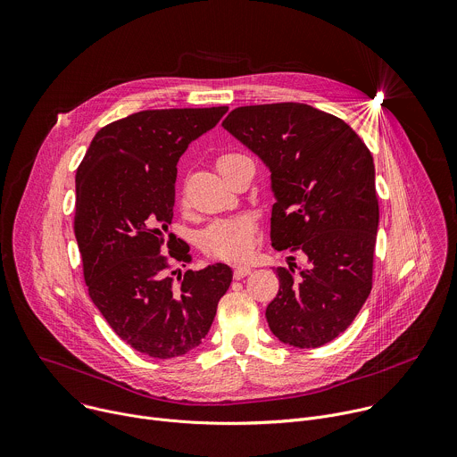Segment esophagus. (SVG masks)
Returning <instances> with one entry per match:
<instances>
[{
    "mask_svg": "<svg viewBox=\"0 0 457 457\" xmlns=\"http://www.w3.org/2000/svg\"><path fill=\"white\" fill-rule=\"evenodd\" d=\"M252 271V268L250 266H246V264H243V266H236L234 268V278L236 279H243V278H246L248 273Z\"/></svg>",
    "mask_w": 457,
    "mask_h": 457,
    "instance_id": "obj_1",
    "label": "esophagus"
}]
</instances>
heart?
I'll return each mask as SVG.
<instances>
[{
  "label": "heart",
  "mask_w": 457,
  "mask_h": 457,
  "mask_svg": "<svg viewBox=\"0 0 457 457\" xmlns=\"http://www.w3.org/2000/svg\"><path fill=\"white\" fill-rule=\"evenodd\" d=\"M239 154H223L218 158V169H221L230 160ZM255 223L250 216H234L221 218L205 227L200 234V245L205 252L223 257V259H239L250 253L253 248Z\"/></svg>",
  "instance_id": "b5f03b06"
}]
</instances>
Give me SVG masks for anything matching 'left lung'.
<instances>
[{
  "instance_id": "obj_1",
  "label": "left lung",
  "mask_w": 457,
  "mask_h": 457,
  "mask_svg": "<svg viewBox=\"0 0 457 457\" xmlns=\"http://www.w3.org/2000/svg\"><path fill=\"white\" fill-rule=\"evenodd\" d=\"M270 170L273 248L308 266H279L266 320L281 342L320 347L354 320L373 283L378 232L375 163L340 119L299 103L236 108L221 124Z\"/></svg>"
}]
</instances>
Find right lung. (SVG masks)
Returning <instances> with one entry per match:
<instances>
[{
	"label": "right lung",
	"mask_w": 457,
	"mask_h": 457,
	"mask_svg": "<svg viewBox=\"0 0 457 457\" xmlns=\"http://www.w3.org/2000/svg\"><path fill=\"white\" fill-rule=\"evenodd\" d=\"M227 112L218 106L133 113L103 128L77 169L73 230L89 297L126 344L153 358L198 347L232 283V268L223 262L179 271L174 279L162 253L172 221L176 163ZM172 245L170 257L191 259Z\"/></svg>",
	"instance_id": "right-lung-1"
}]
</instances>
